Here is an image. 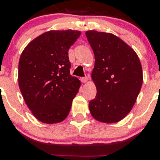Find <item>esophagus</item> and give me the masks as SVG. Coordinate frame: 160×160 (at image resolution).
Instances as JSON below:
<instances>
[{"instance_id": "34e87169", "label": "esophagus", "mask_w": 160, "mask_h": 160, "mask_svg": "<svg viewBox=\"0 0 160 160\" xmlns=\"http://www.w3.org/2000/svg\"><path fill=\"white\" fill-rule=\"evenodd\" d=\"M88 81V78L86 77V78H81V82H86Z\"/></svg>"}]
</instances>
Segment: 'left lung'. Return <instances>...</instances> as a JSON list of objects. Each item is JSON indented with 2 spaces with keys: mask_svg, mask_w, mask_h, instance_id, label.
<instances>
[{
  "mask_svg": "<svg viewBox=\"0 0 160 160\" xmlns=\"http://www.w3.org/2000/svg\"><path fill=\"white\" fill-rule=\"evenodd\" d=\"M86 35L95 55L92 79L97 89L89 111L99 122H117L131 111L140 92V59L130 46L111 33L91 30Z\"/></svg>",
  "mask_w": 160,
  "mask_h": 160,
  "instance_id": "obj_1",
  "label": "left lung"
}]
</instances>
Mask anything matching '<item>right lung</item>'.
I'll return each mask as SVG.
<instances>
[{"label":"right lung","instance_id":"obj_1","mask_svg":"<svg viewBox=\"0 0 160 160\" xmlns=\"http://www.w3.org/2000/svg\"><path fill=\"white\" fill-rule=\"evenodd\" d=\"M80 34L49 31L31 41L20 56V91L32 114L43 123L65 120L80 89V80L70 74L68 49Z\"/></svg>","mask_w":160,"mask_h":160}]
</instances>
